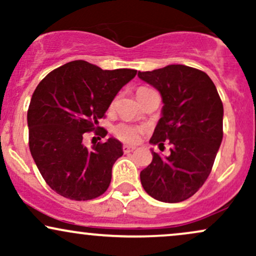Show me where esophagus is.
I'll list each match as a JSON object with an SVG mask.
<instances>
[{"label":"esophagus","instance_id":"esophagus-1","mask_svg":"<svg viewBox=\"0 0 256 256\" xmlns=\"http://www.w3.org/2000/svg\"><path fill=\"white\" fill-rule=\"evenodd\" d=\"M134 146H132L125 144L124 146H122V152H124L125 154H128V152H134Z\"/></svg>","mask_w":256,"mask_h":256}]
</instances>
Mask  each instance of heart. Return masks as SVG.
Returning <instances> with one entry per match:
<instances>
[{"label": "heart", "mask_w": 256, "mask_h": 256, "mask_svg": "<svg viewBox=\"0 0 256 256\" xmlns=\"http://www.w3.org/2000/svg\"><path fill=\"white\" fill-rule=\"evenodd\" d=\"M146 89H148V88H144V86L140 88V89L137 90V92L138 91H142ZM114 134H116V136L118 137L119 140H124V142L134 143L140 138V134H143V128L136 125L122 122V124H118L116 128H114Z\"/></svg>", "instance_id": "heart-1"}]
</instances>
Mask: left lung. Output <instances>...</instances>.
I'll list each match as a JSON object with an SVG mask.
<instances>
[{"mask_svg":"<svg viewBox=\"0 0 256 256\" xmlns=\"http://www.w3.org/2000/svg\"><path fill=\"white\" fill-rule=\"evenodd\" d=\"M138 77L158 90L162 116L150 138L152 144L168 142L171 155L152 150L150 165L140 171L148 195L161 202L188 200L204 185L222 140L224 108L207 73L185 64H168Z\"/></svg>","mask_w":256,"mask_h":256,"instance_id":"left-lung-1","label":"left lung"}]
</instances>
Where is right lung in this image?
Segmentation results:
<instances>
[{
  "mask_svg": "<svg viewBox=\"0 0 256 256\" xmlns=\"http://www.w3.org/2000/svg\"><path fill=\"white\" fill-rule=\"evenodd\" d=\"M136 73L76 60L48 73L37 85L28 110V146L46 183L58 195L88 201L108 189L122 144L108 138L88 149L83 137L98 128L113 98Z\"/></svg>",
  "mask_w": 256,
  "mask_h": 256,
  "instance_id": "obj_1",
  "label": "right lung"
}]
</instances>
